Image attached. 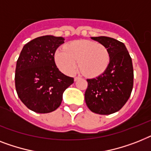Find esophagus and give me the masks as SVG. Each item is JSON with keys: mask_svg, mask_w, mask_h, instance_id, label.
<instances>
[{"mask_svg": "<svg viewBox=\"0 0 151 151\" xmlns=\"http://www.w3.org/2000/svg\"><path fill=\"white\" fill-rule=\"evenodd\" d=\"M80 79H81L80 77H76V78H74V81H78V80Z\"/></svg>", "mask_w": 151, "mask_h": 151, "instance_id": "34e87169", "label": "esophagus"}]
</instances>
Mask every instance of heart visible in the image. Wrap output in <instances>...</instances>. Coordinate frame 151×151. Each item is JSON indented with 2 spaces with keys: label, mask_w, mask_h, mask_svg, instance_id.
<instances>
[{
  "label": "heart",
  "mask_w": 151,
  "mask_h": 151,
  "mask_svg": "<svg viewBox=\"0 0 151 151\" xmlns=\"http://www.w3.org/2000/svg\"><path fill=\"white\" fill-rule=\"evenodd\" d=\"M56 64L61 71L73 75L78 66L84 75L95 78L107 70L110 54L104 45L89 40H76L67 43L63 49L56 50Z\"/></svg>",
  "instance_id": "1"
}]
</instances>
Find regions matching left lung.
Wrapping results in <instances>:
<instances>
[{"instance_id": "left-lung-1", "label": "left lung", "mask_w": 151, "mask_h": 151, "mask_svg": "<svg viewBox=\"0 0 151 151\" xmlns=\"http://www.w3.org/2000/svg\"><path fill=\"white\" fill-rule=\"evenodd\" d=\"M102 44L110 54L107 70L95 78L88 79L84 99L89 109L100 115L118 111L127 103L133 86L132 59L121 42L106 36L91 37Z\"/></svg>"}]
</instances>
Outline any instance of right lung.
<instances>
[{
	"mask_svg": "<svg viewBox=\"0 0 151 151\" xmlns=\"http://www.w3.org/2000/svg\"><path fill=\"white\" fill-rule=\"evenodd\" d=\"M64 38L44 35L23 46L15 69V88L27 108L37 113H49L60 105L64 91L73 78L61 73L54 54Z\"/></svg>",
	"mask_w": 151,
	"mask_h": 151,
	"instance_id": "right-lung-1",
	"label": "right lung"
}]
</instances>
